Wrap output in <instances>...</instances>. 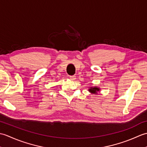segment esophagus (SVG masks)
Segmentation results:
<instances>
[{
    "instance_id": "esophagus-1",
    "label": "esophagus",
    "mask_w": 147,
    "mask_h": 147,
    "mask_svg": "<svg viewBox=\"0 0 147 147\" xmlns=\"http://www.w3.org/2000/svg\"><path fill=\"white\" fill-rule=\"evenodd\" d=\"M75 77H76L75 76H69L70 79L72 80H74V79H75Z\"/></svg>"
}]
</instances>
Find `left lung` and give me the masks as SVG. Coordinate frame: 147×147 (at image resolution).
Masks as SVG:
<instances>
[{
  "label": "left lung",
  "mask_w": 147,
  "mask_h": 147,
  "mask_svg": "<svg viewBox=\"0 0 147 147\" xmlns=\"http://www.w3.org/2000/svg\"><path fill=\"white\" fill-rule=\"evenodd\" d=\"M99 91V88H96V87H92L89 89V92H90L92 93H96V92Z\"/></svg>",
  "instance_id": "1"
}]
</instances>
